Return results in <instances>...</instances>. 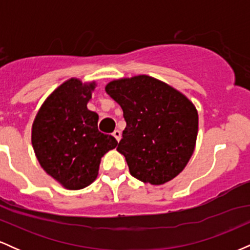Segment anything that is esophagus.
<instances>
[{
  "label": "esophagus",
  "mask_w": 250,
  "mask_h": 250,
  "mask_svg": "<svg viewBox=\"0 0 250 250\" xmlns=\"http://www.w3.org/2000/svg\"><path fill=\"white\" fill-rule=\"evenodd\" d=\"M113 136L115 137L117 142H120V140H121V131H120V130H115V131H114V133H113Z\"/></svg>",
  "instance_id": "obj_1"
}]
</instances>
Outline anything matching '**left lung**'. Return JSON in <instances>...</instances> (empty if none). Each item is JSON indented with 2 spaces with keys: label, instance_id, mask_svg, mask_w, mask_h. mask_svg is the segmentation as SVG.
<instances>
[{
  "label": "left lung",
  "instance_id": "obj_1",
  "mask_svg": "<svg viewBox=\"0 0 250 250\" xmlns=\"http://www.w3.org/2000/svg\"><path fill=\"white\" fill-rule=\"evenodd\" d=\"M121 105L127 127L117 151L143 183L160 186L176 177L196 146L199 114L185 94L148 75L122 77L105 85Z\"/></svg>",
  "mask_w": 250,
  "mask_h": 250
}]
</instances>
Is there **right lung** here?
<instances>
[{"mask_svg": "<svg viewBox=\"0 0 250 250\" xmlns=\"http://www.w3.org/2000/svg\"><path fill=\"white\" fill-rule=\"evenodd\" d=\"M96 87V81L67 80L44 100L31 125L40 166L69 190L91 185L102 156L117 146L115 137L99 131V115L87 108Z\"/></svg>", "mask_w": 250, "mask_h": 250, "instance_id": "obj_1", "label": "right lung"}]
</instances>
